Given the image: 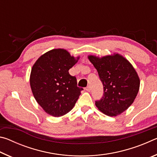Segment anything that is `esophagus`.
<instances>
[{
  "label": "esophagus",
  "instance_id": "1",
  "mask_svg": "<svg viewBox=\"0 0 157 157\" xmlns=\"http://www.w3.org/2000/svg\"><path fill=\"white\" fill-rule=\"evenodd\" d=\"M85 90H86V91H91V86H88L86 89H85Z\"/></svg>",
  "mask_w": 157,
  "mask_h": 157
}]
</instances>
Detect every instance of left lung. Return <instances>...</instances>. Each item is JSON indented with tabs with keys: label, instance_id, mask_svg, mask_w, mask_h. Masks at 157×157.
Instances as JSON below:
<instances>
[{
	"label": "left lung",
	"instance_id": "left-lung-1",
	"mask_svg": "<svg viewBox=\"0 0 157 157\" xmlns=\"http://www.w3.org/2000/svg\"><path fill=\"white\" fill-rule=\"evenodd\" d=\"M88 59L96 68L104 88V95L95 106L107 116L120 115L132 105L139 91L136 70L118 53L102 57L90 55Z\"/></svg>",
	"mask_w": 157,
	"mask_h": 157
}]
</instances>
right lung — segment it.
<instances>
[{
	"label": "right lung",
	"instance_id": "add662e5",
	"mask_svg": "<svg viewBox=\"0 0 157 157\" xmlns=\"http://www.w3.org/2000/svg\"><path fill=\"white\" fill-rule=\"evenodd\" d=\"M79 59L68 50L57 48L44 53L34 63L30 76L31 90L46 113L60 117L75 106L83 89L78 87L76 78L68 71Z\"/></svg>",
	"mask_w": 157,
	"mask_h": 157
}]
</instances>
